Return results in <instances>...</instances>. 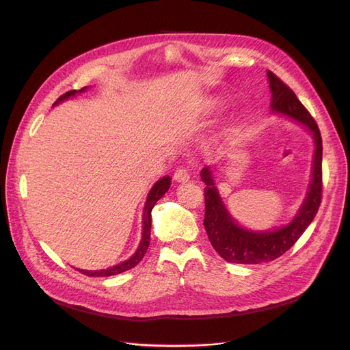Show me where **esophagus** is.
Wrapping results in <instances>:
<instances>
[{
  "instance_id": "1",
  "label": "esophagus",
  "mask_w": 350,
  "mask_h": 350,
  "mask_svg": "<svg viewBox=\"0 0 350 350\" xmlns=\"http://www.w3.org/2000/svg\"><path fill=\"white\" fill-rule=\"evenodd\" d=\"M174 179L176 183H187L189 179V171L187 167H178L174 174Z\"/></svg>"
}]
</instances>
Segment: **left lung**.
Returning a JSON list of instances; mask_svg holds the SVG:
<instances>
[{
    "mask_svg": "<svg viewBox=\"0 0 350 350\" xmlns=\"http://www.w3.org/2000/svg\"><path fill=\"white\" fill-rule=\"evenodd\" d=\"M267 77L271 89V112L286 115L296 122L305 125L314 137L315 153L312 179L304 204L291 224L279 229L254 232L241 228L232 219L217 193V188L215 187L210 169L204 167L201 171V179L207 185L204 188V228L211 245L221 258L229 262L260 264L279 258L291 247H293V243L301 238L305 229L311 225L321 203L323 142L319 125L299 99L296 98L293 90L286 86L276 74L267 71Z\"/></svg>",
    "mask_w": 350,
    "mask_h": 350,
    "instance_id": "left-lung-1",
    "label": "left lung"
}]
</instances>
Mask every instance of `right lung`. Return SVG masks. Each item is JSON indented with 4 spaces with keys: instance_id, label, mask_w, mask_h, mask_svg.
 <instances>
[{
    "instance_id": "add662e5",
    "label": "right lung",
    "mask_w": 350,
    "mask_h": 350,
    "mask_svg": "<svg viewBox=\"0 0 350 350\" xmlns=\"http://www.w3.org/2000/svg\"><path fill=\"white\" fill-rule=\"evenodd\" d=\"M84 90H86V88H83L80 90H70V92L62 94V96H59L57 99L55 105L62 102V100L68 99L70 96H74L76 93L84 92ZM169 187H171V178L165 176L162 179H159V181L150 189L149 196H147L146 204H144V213H143V237H142V241H140V245H139V248H137V251L133 254V257H130L129 260L116 264V266L109 267L107 270H79V269L77 270L83 274H86V276H89V278H108V276H115V274H120L122 271H126V270L135 267L137 264H139L143 260L147 248H149L150 228H152V210L156 204V201L159 198H162V196H165V193L167 191Z\"/></svg>"
}]
</instances>
